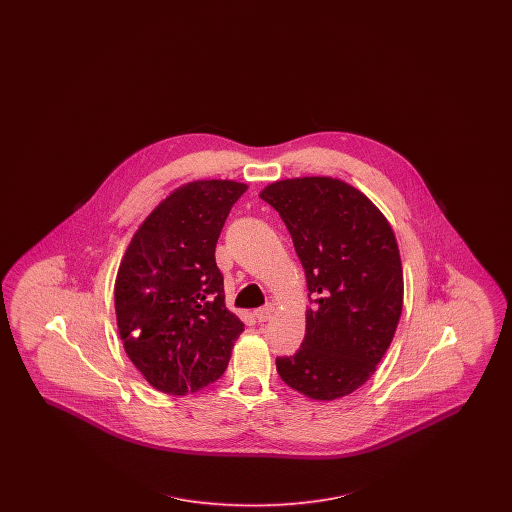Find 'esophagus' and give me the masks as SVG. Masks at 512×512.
<instances>
[{
    "label": "esophagus",
    "mask_w": 512,
    "mask_h": 512,
    "mask_svg": "<svg viewBox=\"0 0 512 512\" xmlns=\"http://www.w3.org/2000/svg\"><path fill=\"white\" fill-rule=\"evenodd\" d=\"M272 305H265V307H259L253 311V315L257 318V322H267L268 318L272 317Z\"/></svg>",
    "instance_id": "obj_1"
}]
</instances>
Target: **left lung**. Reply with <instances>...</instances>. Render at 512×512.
Wrapping results in <instances>:
<instances>
[{
	"label": "left lung",
	"instance_id": "8db88e82",
	"mask_svg": "<svg viewBox=\"0 0 512 512\" xmlns=\"http://www.w3.org/2000/svg\"><path fill=\"white\" fill-rule=\"evenodd\" d=\"M261 199L292 236L311 303L301 347L276 357V370L311 399L349 395L374 374L401 317L403 268L393 230L366 195L328 176L274 182Z\"/></svg>",
	"mask_w": 512,
	"mask_h": 512
}]
</instances>
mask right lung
I'll return each mask as SVG.
<instances>
[{
    "mask_svg": "<svg viewBox=\"0 0 512 512\" xmlns=\"http://www.w3.org/2000/svg\"><path fill=\"white\" fill-rule=\"evenodd\" d=\"M247 186L192 182L144 220L122 257L115 311L124 351L155 390L186 395L224 374L244 322L224 305L215 247Z\"/></svg>",
    "mask_w": 512,
    "mask_h": 512,
    "instance_id": "obj_1",
    "label": "right lung"
}]
</instances>
